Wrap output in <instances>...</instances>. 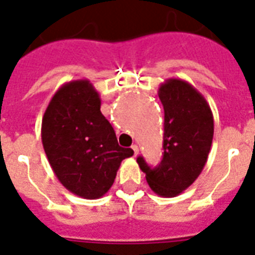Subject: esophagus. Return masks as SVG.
<instances>
[{
    "label": "esophagus",
    "mask_w": 255,
    "mask_h": 255,
    "mask_svg": "<svg viewBox=\"0 0 255 255\" xmlns=\"http://www.w3.org/2000/svg\"><path fill=\"white\" fill-rule=\"evenodd\" d=\"M132 151H133V153H135V156L139 155V147H137L136 144H133V145H132Z\"/></svg>",
    "instance_id": "esophagus-1"
}]
</instances>
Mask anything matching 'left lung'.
Here are the masks:
<instances>
[{"instance_id":"obj_1","label":"left lung","mask_w":255,"mask_h":255,"mask_svg":"<svg viewBox=\"0 0 255 255\" xmlns=\"http://www.w3.org/2000/svg\"><path fill=\"white\" fill-rule=\"evenodd\" d=\"M164 107L163 160L151 168L137 164L156 194L174 197L194 182L205 167L213 140V114L205 98L182 79L170 78L159 88Z\"/></svg>"}]
</instances>
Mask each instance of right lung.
Listing matches in <instances>:
<instances>
[{
    "label": "right lung",
    "mask_w": 255,
    "mask_h": 255,
    "mask_svg": "<svg viewBox=\"0 0 255 255\" xmlns=\"http://www.w3.org/2000/svg\"><path fill=\"white\" fill-rule=\"evenodd\" d=\"M42 144L61 184L71 193L96 200L115 181L120 163L133 155L118 144L100 112V98L87 79L65 83L42 119Z\"/></svg>",
    "instance_id": "add662e5"
}]
</instances>
